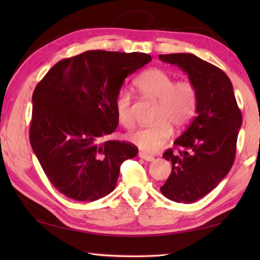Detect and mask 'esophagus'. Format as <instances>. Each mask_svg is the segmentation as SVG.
Listing matches in <instances>:
<instances>
[{"label":"esophagus","instance_id":"1","mask_svg":"<svg viewBox=\"0 0 260 260\" xmlns=\"http://www.w3.org/2000/svg\"><path fill=\"white\" fill-rule=\"evenodd\" d=\"M139 157L142 158V159H144V160H147V161L155 160V157L150 156V155H147V153H144V152H139Z\"/></svg>","mask_w":260,"mask_h":260}]
</instances>
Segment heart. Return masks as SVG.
Wrapping results in <instances>:
<instances>
[{"mask_svg":"<svg viewBox=\"0 0 260 260\" xmlns=\"http://www.w3.org/2000/svg\"><path fill=\"white\" fill-rule=\"evenodd\" d=\"M134 85L140 94L157 101L152 125L140 127L128 134L132 143L146 152H156L169 142L173 127L184 128L196 113L197 89L189 80L175 81V78L159 69H150L136 79ZM118 121L131 128L134 126L132 95L120 90L114 101Z\"/></svg>","mask_w":260,"mask_h":260,"instance_id":"1","label":"heart"}]
</instances>
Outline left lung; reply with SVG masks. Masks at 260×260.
I'll return each instance as SVG.
<instances>
[{"instance_id": "8db88e82", "label": "left lung", "mask_w": 260, "mask_h": 260, "mask_svg": "<svg viewBox=\"0 0 260 260\" xmlns=\"http://www.w3.org/2000/svg\"><path fill=\"white\" fill-rule=\"evenodd\" d=\"M188 74L197 89L196 113L174 147L162 157L172 162V172L160 191L177 203H193L214 189L234 164L242 125L233 85L227 74L192 54L159 55Z\"/></svg>"}]
</instances>
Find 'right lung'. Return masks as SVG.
Wrapping results in <instances>:
<instances>
[{
  "label": "right lung",
  "instance_id": "obj_1",
  "mask_svg": "<svg viewBox=\"0 0 260 260\" xmlns=\"http://www.w3.org/2000/svg\"><path fill=\"white\" fill-rule=\"evenodd\" d=\"M150 60L143 52L85 51L59 60L35 87L29 142L60 193L93 202L116 187L122 161L139 149L103 138L119 122L114 101L125 79Z\"/></svg>",
  "mask_w": 260,
  "mask_h": 260
}]
</instances>
